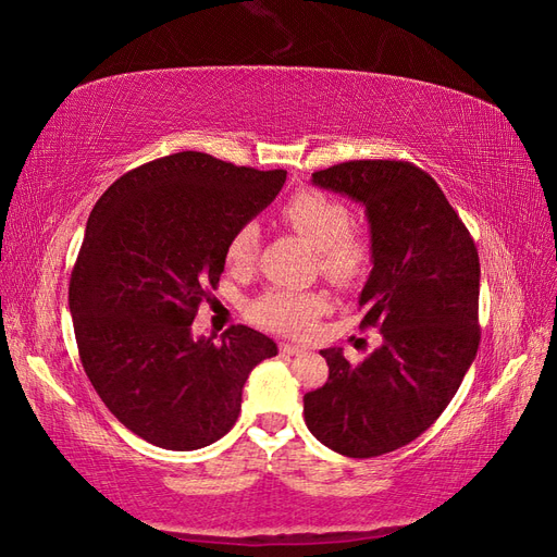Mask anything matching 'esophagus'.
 I'll use <instances>...</instances> for the list:
<instances>
[{
  "mask_svg": "<svg viewBox=\"0 0 557 557\" xmlns=\"http://www.w3.org/2000/svg\"><path fill=\"white\" fill-rule=\"evenodd\" d=\"M306 348L304 346H296V344H280V354H284V356H299V354H304Z\"/></svg>",
  "mask_w": 557,
  "mask_h": 557,
  "instance_id": "34e87169",
  "label": "esophagus"
}]
</instances>
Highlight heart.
<instances>
[{
	"mask_svg": "<svg viewBox=\"0 0 557 557\" xmlns=\"http://www.w3.org/2000/svg\"><path fill=\"white\" fill-rule=\"evenodd\" d=\"M282 218L318 249L322 273L339 284H354L368 275L372 251L363 237L351 232L354 213L339 199L320 189H301L284 203ZM263 230L258 220H244L235 227L225 258L232 268L249 270L261 249ZM330 308L325 292L273 287L251 301L249 315L258 325L287 337H304Z\"/></svg>",
	"mask_w": 557,
	"mask_h": 557,
	"instance_id": "obj_1",
	"label": "heart"
}]
</instances>
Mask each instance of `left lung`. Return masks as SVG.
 <instances>
[{"instance_id": "obj_1", "label": "left lung", "mask_w": 557, "mask_h": 557, "mask_svg": "<svg viewBox=\"0 0 557 557\" xmlns=\"http://www.w3.org/2000/svg\"><path fill=\"white\" fill-rule=\"evenodd\" d=\"M313 185L366 209L372 270L358 296L382 344L351 366L322 348L330 377L304 396L320 444L374 458L410 444L442 416L480 348V256L442 187L408 161H346Z\"/></svg>"}]
</instances>
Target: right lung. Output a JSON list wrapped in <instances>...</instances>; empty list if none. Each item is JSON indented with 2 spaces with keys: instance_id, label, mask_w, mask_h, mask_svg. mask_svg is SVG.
Segmentation results:
<instances>
[{
  "instance_id": "right-lung-1",
  "label": "right lung",
  "mask_w": 557,
  "mask_h": 557,
  "mask_svg": "<svg viewBox=\"0 0 557 557\" xmlns=\"http://www.w3.org/2000/svg\"><path fill=\"white\" fill-rule=\"evenodd\" d=\"M284 180L180 151L115 180L89 213L69 287L77 351L99 398L145 442H218L237 422L249 372L277 356L251 327L215 344L194 337L191 322L225 270L230 235Z\"/></svg>"
}]
</instances>
